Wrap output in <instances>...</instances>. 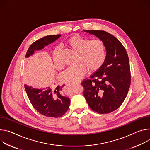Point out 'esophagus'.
Masks as SVG:
<instances>
[{
    "label": "esophagus",
    "mask_w": 150,
    "mask_h": 150,
    "mask_svg": "<svg viewBox=\"0 0 150 150\" xmlns=\"http://www.w3.org/2000/svg\"><path fill=\"white\" fill-rule=\"evenodd\" d=\"M79 84H80V83H79Z\"/></svg>",
    "instance_id": "esophagus-1"
}]
</instances>
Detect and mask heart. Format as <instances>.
Returning a JSON list of instances; mask_svg holds the SVG:
<instances>
[{"instance_id": "1", "label": "heart", "mask_w": 150, "mask_h": 150, "mask_svg": "<svg viewBox=\"0 0 150 150\" xmlns=\"http://www.w3.org/2000/svg\"><path fill=\"white\" fill-rule=\"evenodd\" d=\"M65 45L78 53L77 64L75 67H70L60 75L64 83L79 82L85 76L87 69L91 72L98 70L103 65L106 57V47L104 43L99 39H91L80 35H74L65 42ZM60 50L55 48L52 52L55 68L61 70L63 65L59 60Z\"/></svg>"}]
</instances>
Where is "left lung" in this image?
Here are the masks:
<instances>
[{
  "label": "left lung",
  "mask_w": 150,
  "mask_h": 150,
  "mask_svg": "<svg viewBox=\"0 0 150 150\" xmlns=\"http://www.w3.org/2000/svg\"><path fill=\"white\" fill-rule=\"evenodd\" d=\"M105 44L106 57L96 72L82 83L84 96L95 112L106 114L117 110L127 96L130 85V70L127 54L120 42L101 30H83Z\"/></svg>",
  "instance_id": "obj_1"
}]
</instances>
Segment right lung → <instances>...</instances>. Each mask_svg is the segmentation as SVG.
I'll use <instances>...</instances> for the list:
<instances>
[{
  "label": "right lung",
  "mask_w": 150,
  "mask_h": 150,
  "mask_svg": "<svg viewBox=\"0 0 150 150\" xmlns=\"http://www.w3.org/2000/svg\"><path fill=\"white\" fill-rule=\"evenodd\" d=\"M60 36L61 35L47 36L35 42L28 48L25 58L32 56L35 52L52 43ZM64 86H55L54 84L51 87L38 89L24 85L28 98L34 108L46 117L56 118L64 115L70 106V99L61 93Z\"/></svg>",
  "instance_id": "obj_1"
}]
</instances>
